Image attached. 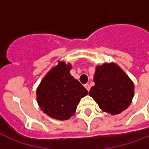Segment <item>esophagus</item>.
Segmentation results:
<instances>
[{
    "mask_svg": "<svg viewBox=\"0 0 149 149\" xmlns=\"http://www.w3.org/2000/svg\"><path fill=\"white\" fill-rule=\"evenodd\" d=\"M85 88L88 91H90V89H91V86L89 85L88 83H86V84H85Z\"/></svg>",
    "mask_w": 149,
    "mask_h": 149,
    "instance_id": "esophagus-1",
    "label": "esophagus"
}]
</instances>
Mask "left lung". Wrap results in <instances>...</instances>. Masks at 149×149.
I'll return each instance as SVG.
<instances>
[{
  "label": "left lung",
  "instance_id": "8db88e82",
  "mask_svg": "<svg viewBox=\"0 0 149 149\" xmlns=\"http://www.w3.org/2000/svg\"><path fill=\"white\" fill-rule=\"evenodd\" d=\"M94 82L89 94L103 112L119 114L132 102L134 84L118 64L112 62L97 66Z\"/></svg>",
  "mask_w": 149,
  "mask_h": 149
}]
</instances>
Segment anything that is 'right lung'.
<instances>
[{
	"label": "right lung",
	"instance_id": "obj_1",
	"mask_svg": "<svg viewBox=\"0 0 149 149\" xmlns=\"http://www.w3.org/2000/svg\"><path fill=\"white\" fill-rule=\"evenodd\" d=\"M72 66L58 61L47 72L36 90V99L41 110L50 118L67 120L76 111L87 90L70 73Z\"/></svg>",
	"mask_w": 149,
	"mask_h": 149
}]
</instances>
